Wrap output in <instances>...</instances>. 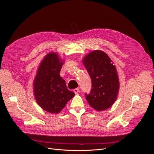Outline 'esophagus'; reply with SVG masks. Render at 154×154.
I'll return each mask as SVG.
<instances>
[{
  "label": "esophagus",
  "instance_id": "1",
  "mask_svg": "<svg viewBox=\"0 0 154 154\" xmlns=\"http://www.w3.org/2000/svg\"><path fill=\"white\" fill-rule=\"evenodd\" d=\"M74 92L75 94H77L79 92V88H77L74 89Z\"/></svg>",
  "mask_w": 154,
  "mask_h": 154
}]
</instances>
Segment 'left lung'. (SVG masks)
<instances>
[{"instance_id":"8db88e82","label":"left lung","mask_w":154,"mask_h":154,"mask_svg":"<svg viewBox=\"0 0 154 154\" xmlns=\"http://www.w3.org/2000/svg\"><path fill=\"white\" fill-rule=\"evenodd\" d=\"M82 61L92 82L90 93L85 94L86 100L97 111L111 107L119 90V77L112 60L103 51L96 50L84 57Z\"/></svg>"}]
</instances>
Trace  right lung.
I'll use <instances>...</instances> for the list:
<instances>
[{
	"label": "right lung",
	"mask_w": 154,
	"mask_h": 154,
	"mask_svg": "<svg viewBox=\"0 0 154 154\" xmlns=\"http://www.w3.org/2000/svg\"><path fill=\"white\" fill-rule=\"evenodd\" d=\"M64 60L56 52L47 54L38 68L34 79L33 94L37 103L45 111L60 113L75 95L68 90L60 72Z\"/></svg>",
	"instance_id": "add662e5"
}]
</instances>
